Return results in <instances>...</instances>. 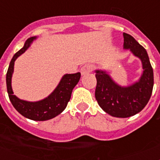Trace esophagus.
Here are the masks:
<instances>
[{
    "label": "esophagus",
    "mask_w": 160,
    "mask_h": 160,
    "mask_svg": "<svg viewBox=\"0 0 160 160\" xmlns=\"http://www.w3.org/2000/svg\"><path fill=\"white\" fill-rule=\"evenodd\" d=\"M93 70V65H90V64H86V65H83L81 69H80V73H81V75H85L88 73L91 72Z\"/></svg>",
    "instance_id": "obj_1"
}]
</instances>
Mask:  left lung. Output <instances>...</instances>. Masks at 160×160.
<instances>
[{
	"mask_svg": "<svg viewBox=\"0 0 160 160\" xmlns=\"http://www.w3.org/2000/svg\"><path fill=\"white\" fill-rule=\"evenodd\" d=\"M123 36L124 50H129L141 60L143 72L139 80L122 86L106 70H95V99L104 111L117 118H128L141 111L149 102L154 86V72L146 50L130 35L124 33Z\"/></svg>",
	"mask_w": 160,
	"mask_h": 160,
	"instance_id": "1",
	"label": "left lung"
}]
</instances>
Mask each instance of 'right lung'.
Listing matches in <instances>:
<instances>
[{"instance_id":"obj_1","label":"right lung","mask_w":160,"mask_h":160,"mask_svg":"<svg viewBox=\"0 0 160 160\" xmlns=\"http://www.w3.org/2000/svg\"><path fill=\"white\" fill-rule=\"evenodd\" d=\"M36 38V36L29 38L23 47L18 52H16L11 59L6 73V87L11 104L21 115L36 121H45L53 119L64 111V109L67 106L68 102L70 101L73 89L80 80V73L65 74L63 75L55 90L43 100L38 101H27L19 99L14 95L11 87V79L14 72L15 61L31 46Z\"/></svg>"}]
</instances>
